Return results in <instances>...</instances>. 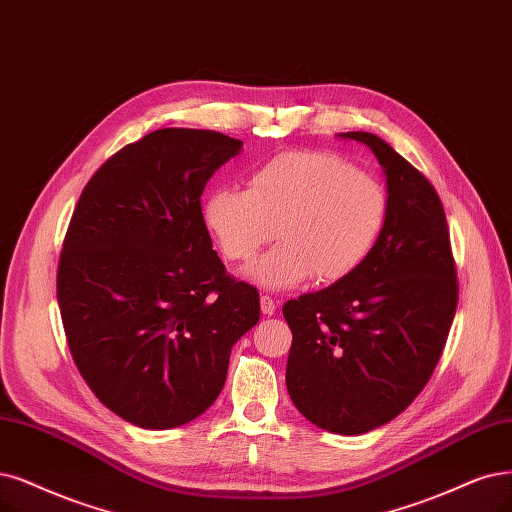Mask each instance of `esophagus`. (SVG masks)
Returning <instances> with one entry per match:
<instances>
[{"mask_svg":"<svg viewBox=\"0 0 512 512\" xmlns=\"http://www.w3.org/2000/svg\"><path fill=\"white\" fill-rule=\"evenodd\" d=\"M259 304H261V312L266 316H272L276 312V301L270 295H261Z\"/></svg>","mask_w":512,"mask_h":512,"instance_id":"1","label":"esophagus"}]
</instances>
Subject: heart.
I'll use <instances>...</instances> for the list:
<instances>
[{
    "label": "heart",
    "mask_w": 512,
    "mask_h": 512,
    "mask_svg": "<svg viewBox=\"0 0 512 512\" xmlns=\"http://www.w3.org/2000/svg\"><path fill=\"white\" fill-rule=\"evenodd\" d=\"M204 217L232 261L255 257L276 230L280 242L244 270L257 285L285 291L310 276L333 285L361 268L380 242L388 192L331 151H285L259 164L246 189H215Z\"/></svg>",
    "instance_id": "heart-1"
}]
</instances>
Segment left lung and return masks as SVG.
Returning a JSON list of instances; mask_svg holds the SVG:
<instances>
[{
	"label": "left lung",
	"mask_w": 512,
	"mask_h": 512,
	"mask_svg": "<svg viewBox=\"0 0 512 512\" xmlns=\"http://www.w3.org/2000/svg\"><path fill=\"white\" fill-rule=\"evenodd\" d=\"M382 164L388 221L346 280L289 299L287 390L301 415L335 434H363L405 411L428 384L458 306L456 261L437 189L371 132H342Z\"/></svg>",
	"instance_id": "obj_1"
}]
</instances>
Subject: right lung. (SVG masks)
Segmentation results:
<instances>
[{
    "mask_svg": "<svg viewBox=\"0 0 512 512\" xmlns=\"http://www.w3.org/2000/svg\"><path fill=\"white\" fill-rule=\"evenodd\" d=\"M240 149L215 130L160 128L111 156L75 204L56 274L67 344L97 399L139 428L211 407L259 320L257 289L225 272L200 204Z\"/></svg>",
    "mask_w": 512,
    "mask_h": 512,
    "instance_id": "add662e5",
    "label": "right lung"
}]
</instances>
